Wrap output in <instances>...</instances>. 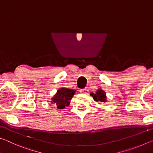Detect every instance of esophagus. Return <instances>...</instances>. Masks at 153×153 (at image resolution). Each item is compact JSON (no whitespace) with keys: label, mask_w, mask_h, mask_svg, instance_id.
<instances>
[{"label":"esophagus","mask_w":153,"mask_h":153,"mask_svg":"<svg viewBox=\"0 0 153 153\" xmlns=\"http://www.w3.org/2000/svg\"><path fill=\"white\" fill-rule=\"evenodd\" d=\"M88 91L89 90L88 88H83L79 90V92L81 93H83V94H87V93L88 92Z\"/></svg>","instance_id":"34e87169"}]
</instances>
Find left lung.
I'll return each instance as SVG.
<instances>
[{
  "label": "left lung",
  "mask_w": 153,
  "mask_h": 153,
  "mask_svg": "<svg viewBox=\"0 0 153 153\" xmlns=\"http://www.w3.org/2000/svg\"><path fill=\"white\" fill-rule=\"evenodd\" d=\"M90 95L92 96L93 98H94V100H96V101H100L102 102H106V94L102 90H98L95 94L91 93Z\"/></svg>",
  "instance_id": "left-lung-1"
}]
</instances>
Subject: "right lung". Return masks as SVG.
I'll return each mask as SVG.
<instances>
[{
	"instance_id": "right-lung-1",
	"label": "right lung",
	"mask_w": 153,
	"mask_h": 153,
	"mask_svg": "<svg viewBox=\"0 0 153 153\" xmlns=\"http://www.w3.org/2000/svg\"><path fill=\"white\" fill-rule=\"evenodd\" d=\"M75 94V90L68 88L59 89L56 94L52 98L53 103H54L59 109H62L68 106L70 103L71 98Z\"/></svg>"
}]
</instances>
